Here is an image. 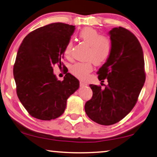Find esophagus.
I'll list each match as a JSON object with an SVG mask.
<instances>
[{
  "instance_id": "esophagus-1",
  "label": "esophagus",
  "mask_w": 157,
  "mask_h": 157,
  "mask_svg": "<svg viewBox=\"0 0 157 157\" xmlns=\"http://www.w3.org/2000/svg\"><path fill=\"white\" fill-rule=\"evenodd\" d=\"M79 85H80L81 86H87L88 85L86 84V82H79Z\"/></svg>"
}]
</instances>
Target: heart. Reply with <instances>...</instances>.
I'll return each instance as SVG.
<instances>
[{"label": "heart", "mask_w": 157, "mask_h": 157, "mask_svg": "<svg viewBox=\"0 0 157 157\" xmlns=\"http://www.w3.org/2000/svg\"><path fill=\"white\" fill-rule=\"evenodd\" d=\"M79 38L89 46L86 62L76 63L71 67V73L79 79H85L92 71V61L95 64H101L108 59L111 53V41L109 38L101 36L99 32L92 27H85L79 32ZM73 43L72 40L67 41L64 53L66 57L71 56Z\"/></svg>", "instance_id": "heart-1"}]
</instances>
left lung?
<instances>
[{"label":"left lung","mask_w":157,"mask_h":157,"mask_svg":"<svg viewBox=\"0 0 157 157\" xmlns=\"http://www.w3.org/2000/svg\"><path fill=\"white\" fill-rule=\"evenodd\" d=\"M111 53L99 69L98 78L107 79L108 85H90L92 99L85 110L91 120L104 125L115 124L135 106L145 82L143 51L137 37L129 30L119 27L109 32Z\"/></svg>","instance_id":"1"}]
</instances>
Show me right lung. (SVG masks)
Returning a JSON list of instances; mask_svg holds the SVG:
<instances>
[{
  "mask_svg": "<svg viewBox=\"0 0 157 157\" xmlns=\"http://www.w3.org/2000/svg\"><path fill=\"white\" fill-rule=\"evenodd\" d=\"M75 27L51 23L27 34L20 46L13 67L17 94L28 113L43 121L63 113L67 99L79 86L78 79L67 73L63 81L53 73L61 66L65 47Z\"/></svg>",
  "mask_w": 157,
  "mask_h": 157,
  "instance_id": "1",
  "label": "right lung"
}]
</instances>
